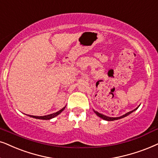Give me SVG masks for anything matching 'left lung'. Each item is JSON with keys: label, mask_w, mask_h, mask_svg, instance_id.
<instances>
[{"label": "left lung", "mask_w": 158, "mask_h": 158, "mask_svg": "<svg viewBox=\"0 0 158 158\" xmlns=\"http://www.w3.org/2000/svg\"><path fill=\"white\" fill-rule=\"evenodd\" d=\"M139 106H138V107H139ZM138 107H136V109L134 110H132V111L127 112V113L123 114V115H122V116H120V117H117V118H111V117L106 116V115H104V114H102L99 113V112H97V111H94V112H95L96 114H97L98 116L99 117V118H101L102 119L105 120H107V121H112V120H118V119H121V118H125V117L128 116V114H130L131 113H132L133 112L135 111V110H136L137 109H138Z\"/></svg>", "instance_id": "1"}]
</instances>
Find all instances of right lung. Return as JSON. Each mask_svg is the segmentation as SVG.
I'll return each instance as SVG.
<instances>
[{
  "instance_id": "obj_1",
  "label": "right lung",
  "mask_w": 158,
  "mask_h": 158,
  "mask_svg": "<svg viewBox=\"0 0 158 158\" xmlns=\"http://www.w3.org/2000/svg\"><path fill=\"white\" fill-rule=\"evenodd\" d=\"M65 106L64 107H63L62 109L59 110V111L56 112H54V113L53 114H48V115H44V116H34V115H29L30 117H31V118H36V119H40V120H50V119H52V118H55V117L61 113V112L63 111V110H64Z\"/></svg>"
}]
</instances>
